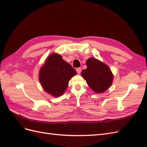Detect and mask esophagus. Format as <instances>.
Here are the masks:
<instances>
[{"instance_id":"esophagus-1","label":"esophagus","mask_w":147,"mask_h":147,"mask_svg":"<svg viewBox=\"0 0 147 147\" xmlns=\"http://www.w3.org/2000/svg\"><path fill=\"white\" fill-rule=\"evenodd\" d=\"M77 72L78 74H80L81 72H82V68L81 67H78L77 69Z\"/></svg>"}]
</instances>
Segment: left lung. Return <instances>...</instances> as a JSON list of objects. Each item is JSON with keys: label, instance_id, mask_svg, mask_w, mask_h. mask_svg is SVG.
I'll return each instance as SVG.
<instances>
[{"label": "left lung", "instance_id": "obj_1", "mask_svg": "<svg viewBox=\"0 0 147 147\" xmlns=\"http://www.w3.org/2000/svg\"><path fill=\"white\" fill-rule=\"evenodd\" d=\"M86 64L87 68L82 70L81 75L91 90L96 93L103 92L107 90L113 80L109 67L94 57L89 58Z\"/></svg>", "mask_w": 147, "mask_h": 147}]
</instances>
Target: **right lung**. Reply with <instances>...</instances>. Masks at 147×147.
Wrapping results in <instances>:
<instances>
[{
    "mask_svg": "<svg viewBox=\"0 0 147 147\" xmlns=\"http://www.w3.org/2000/svg\"><path fill=\"white\" fill-rule=\"evenodd\" d=\"M76 74L75 70L60 55L53 53L40 70L39 80L44 90L57 97L63 95L69 80Z\"/></svg>",
    "mask_w": 147,
    "mask_h": 147,
    "instance_id": "add662e5",
    "label": "right lung"
}]
</instances>
